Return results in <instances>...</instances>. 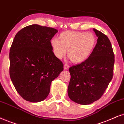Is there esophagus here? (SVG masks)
<instances>
[{"label":"esophagus","instance_id":"obj_1","mask_svg":"<svg viewBox=\"0 0 124 124\" xmlns=\"http://www.w3.org/2000/svg\"><path fill=\"white\" fill-rule=\"evenodd\" d=\"M69 65H67V64H65V65H64V69H65V70H67V69L69 68Z\"/></svg>","mask_w":124,"mask_h":124}]
</instances>
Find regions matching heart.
Segmentation results:
<instances>
[{"label":"heart","mask_w":124,"mask_h":124,"mask_svg":"<svg viewBox=\"0 0 124 124\" xmlns=\"http://www.w3.org/2000/svg\"><path fill=\"white\" fill-rule=\"evenodd\" d=\"M97 44L96 35L92 32L65 31L57 38H52L51 45L58 59L63 57L68 51V56L72 63L79 64L89 59Z\"/></svg>","instance_id":"1"}]
</instances>
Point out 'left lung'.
I'll return each mask as SVG.
<instances>
[{
  "label": "left lung",
  "mask_w": 124,
  "mask_h": 124,
  "mask_svg": "<svg viewBox=\"0 0 124 124\" xmlns=\"http://www.w3.org/2000/svg\"><path fill=\"white\" fill-rule=\"evenodd\" d=\"M93 53L85 62L69 68L68 96L75 103L87 105L103 95L113 76L114 55L108 38L97 30Z\"/></svg>",
  "instance_id": "8db88e82"
}]
</instances>
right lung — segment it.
<instances>
[{
  "label": "right lung",
  "mask_w": 124,
  "mask_h": 124,
  "mask_svg": "<svg viewBox=\"0 0 124 124\" xmlns=\"http://www.w3.org/2000/svg\"><path fill=\"white\" fill-rule=\"evenodd\" d=\"M58 32L32 24L22 28L14 38L9 54L10 76L17 92L28 101L46 99L51 82L63 70V63L54 55L51 45Z\"/></svg>",
  "instance_id": "1"
}]
</instances>
